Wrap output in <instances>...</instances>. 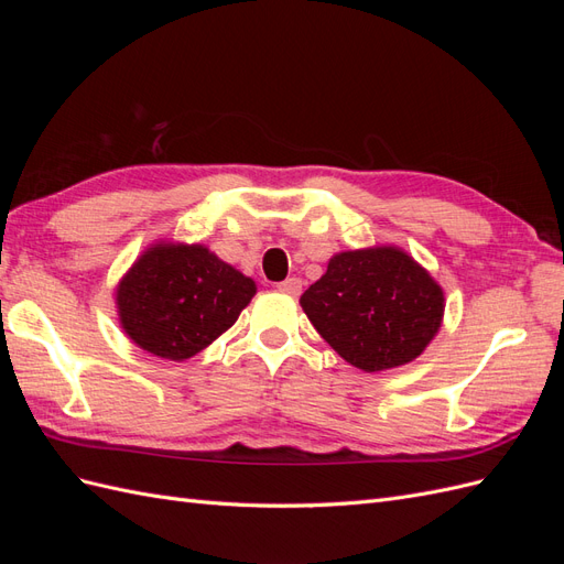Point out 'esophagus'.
<instances>
[{
    "instance_id": "obj_1",
    "label": "esophagus",
    "mask_w": 564,
    "mask_h": 564,
    "mask_svg": "<svg viewBox=\"0 0 564 564\" xmlns=\"http://www.w3.org/2000/svg\"><path fill=\"white\" fill-rule=\"evenodd\" d=\"M301 286H303V282H301L299 278H286L284 282L278 284L280 292H282V294H289V296H299V294H301Z\"/></svg>"
}]
</instances>
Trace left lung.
Returning a JSON list of instances; mask_svg holds the SVG:
<instances>
[{
    "label": "left lung",
    "mask_w": 564,
    "mask_h": 564,
    "mask_svg": "<svg viewBox=\"0 0 564 564\" xmlns=\"http://www.w3.org/2000/svg\"><path fill=\"white\" fill-rule=\"evenodd\" d=\"M301 308L319 336L362 371L416 360L435 338L445 294L400 247L340 251L305 289Z\"/></svg>",
    "instance_id": "1"
}]
</instances>
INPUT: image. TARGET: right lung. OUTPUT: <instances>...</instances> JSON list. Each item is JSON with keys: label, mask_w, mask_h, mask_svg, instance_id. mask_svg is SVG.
<instances>
[{"label": "right lung", "mask_w": 564, "mask_h": 564, "mask_svg": "<svg viewBox=\"0 0 564 564\" xmlns=\"http://www.w3.org/2000/svg\"><path fill=\"white\" fill-rule=\"evenodd\" d=\"M256 282L202 245L158 242L119 280V324L135 346L183 362L228 332Z\"/></svg>", "instance_id": "add662e5"}]
</instances>
